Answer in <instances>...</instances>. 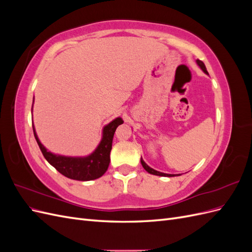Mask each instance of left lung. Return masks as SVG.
Returning a JSON list of instances; mask_svg holds the SVG:
<instances>
[{
	"instance_id": "8db88e82",
	"label": "left lung",
	"mask_w": 252,
	"mask_h": 252,
	"mask_svg": "<svg viewBox=\"0 0 252 252\" xmlns=\"http://www.w3.org/2000/svg\"><path fill=\"white\" fill-rule=\"evenodd\" d=\"M196 64L200 66V68L201 69L206 73V74H208V71H207V69H206V66H205V64L202 62V61H200V60H196ZM141 164H142V166L144 167V169L146 170L147 172H149L150 174H155V175H159V177H175V175H181V174H168V173H164V172H159V171H157V170H155V169H152L151 167H149L146 163L144 162V159L141 158Z\"/></svg>"
}]
</instances>
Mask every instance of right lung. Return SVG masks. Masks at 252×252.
<instances>
[{"instance_id":"add662e5","label":"right lung","mask_w":252,"mask_h":252,"mask_svg":"<svg viewBox=\"0 0 252 252\" xmlns=\"http://www.w3.org/2000/svg\"><path fill=\"white\" fill-rule=\"evenodd\" d=\"M34 100V97H33ZM122 118H117L103 128L102 140L95 150L87 157H65L55 155L45 148L37 138L34 126L33 134L37 145L47 162L66 178L77 181H91L101 178L107 171L110 163V151L112 148V139L116 129L123 124Z\"/></svg>"}]
</instances>
